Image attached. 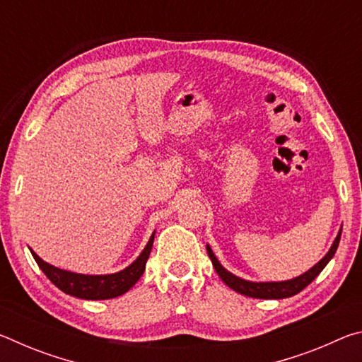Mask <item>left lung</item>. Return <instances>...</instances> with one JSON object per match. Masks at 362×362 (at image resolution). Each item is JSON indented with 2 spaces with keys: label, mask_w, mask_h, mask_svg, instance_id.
<instances>
[{
  "label": "left lung",
  "mask_w": 362,
  "mask_h": 362,
  "mask_svg": "<svg viewBox=\"0 0 362 362\" xmlns=\"http://www.w3.org/2000/svg\"><path fill=\"white\" fill-rule=\"evenodd\" d=\"M340 235L341 231L337 235L332 247H330L326 257L321 259V262H317L313 268L308 269V272L303 274H300L298 278H293L289 281H281V283H250V281H244L241 278L235 276V274H231L230 272H226V269L220 265L218 260L216 259V255L212 254L211 247H207V254H209V259L212 260V265L216 268L217 274L222 278L223 283L228 286L230 289L240 292L243 296L254 297V298H286V297L296 296V293H298L300 291H303L305 287L322 272V268L327 265L329 260L334 257L337 247H339Z\"/></svg>",
  "instance_id": "left-lung-1"
}]
</instances>
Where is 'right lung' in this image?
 Returning a JSON list of instances; mask_svg holds the SVG:
<instances>
[{
	"label": "right lung",
	"instance_id": "right-lung-1",
	"mask_svg": "<svg viewBox=\"0 0 362 362\" xmlns=\"http://www.w3.org/2000/svg\"><path fill=\"white\" fill-rule=\"evenodd\" d=\"M153 240H155V235H151L148 244H146L142 254L139 255V259L132 265L124 268L119 273L105 274V276H89V274L65 272V269L56 268L49 265L45 260H41L33 250L32 255L36 263H38V267L42 269V273L49 278V281L52 284H56L62 292L86 300H105L122 296V293H126L140 279V276L145 272L146 260H148V255L151 252Z\"/></svg>",
	"mask_w": 362,
	"mask_h": 362
}]
</instances>
